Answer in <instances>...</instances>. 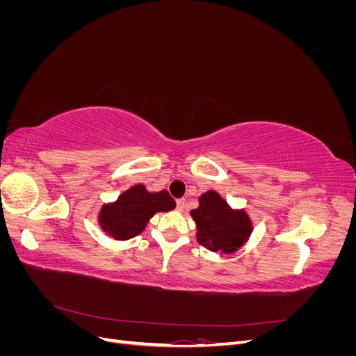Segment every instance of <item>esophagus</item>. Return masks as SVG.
<instances>
[{
	"label": "esophagus",
	"mask_w": 356,
	"mask_h": 356,
	"mask_svg": "<svg viewBox=\"0 0 356 356\" xmlns=\"http://www.w3.org/2000/svg\"><path fill=\"white\" fill-rule=\"evenodd\" d=\"M184 208H186V199H178L177 200V209L182 211Z\"/></svg>",
	"instance_id": "34e87169"
}]
</instances>
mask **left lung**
<instances>
[{
	"instance_id": "8db88e82",
	"label": "left lung",
	"mask_w": 356,
	"mask_h": 356,
	"mask_svg": "<svg viewBox=\"0 0 356 356\" xmlns=\"http://www.w3.org/2000/svg\"><path fill=\"white\" fill-rule=\"evenodd\" d=\"M199 203V208L191 211L197 224V242L212 252L230 254L238 250L252 229L245 211L230 209L215 191L204 193Z\"/></svg>"
}]
</instances>
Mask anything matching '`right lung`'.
Listing matches in <instances>:
<instances>
[{
  "label": "right lung",
  "mask_w": 356,
  "mask_h": 356,
  "mask_svg": "<svg viewBox=\"0 0 356 356\" xmlns=\"http://www.w3.org/2000/svg\"><path fill=\"white\" fill-rule=\"evenodd\" d=\"M175 208V200L166 190L148 193L144 186H135L118 197L110 207H104L99 215L102 229L117 241L131 239L141 233L156 212Z\"/></svg>",
  "instance_id": "right-lung-1"
}]
</instances>
